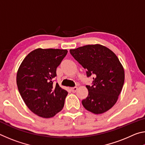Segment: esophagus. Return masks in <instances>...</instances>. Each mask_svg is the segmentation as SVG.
I'll use <instances>...</instances> for the list:
<instances>
[{
  "instance_id": "1",
  "label": "esophagus",
  "mask_w": 145,
  "mask_h": 145,
  "mask_svg": "<svg viewBox=\"0 0 145 145\" xmlns=\"http://www.w3.org/2000/svg\"><path fill=\"white\" fill-rule=\"evenodd\" d=\"M78 88L77 87H73V88H71V91H72V92L73 93H75L76 91H77Z\"/></svg>"
}]
</instances>
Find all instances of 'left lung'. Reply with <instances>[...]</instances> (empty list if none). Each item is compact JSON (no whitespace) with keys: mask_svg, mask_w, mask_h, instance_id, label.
Masks as SVG:
<instances>
[{"mask_svg":"<svg viewBox=\"0 0 145 145\" xmlns=\"http://www.w3.org/2000/svg\"><path fill=\"white\" fill-rule=\"evenodd\" d=\"M70 52L86 70L88 77L94 75L93 86H86L88 96L82 101L83 106L96 114L107 111L116 103L124 84V68L119 59L100 44L70 49Z\"/></svg>","mask_w":145,"mask_h":145,"instance_id":"obj_1","label":"left lung"}]
</instances>
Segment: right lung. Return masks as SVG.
<instances>
[{
	"label": "right lung",
	"mask_w": 145,
	"mask_h": 145,
	"mask_svg": "<svg viewBox=\"0 0 145 145\" xmlns=\"http://www.w3.org/2000/svg\"><path fill=\"white\" fill-rule=\"evenodd\" d=\"M66 49L37 48L24 58L16 73V84L22 98L38 116L50 118L60 112L68 92L53 84L56 68L67 54Z\"/></svg>",
	"instance_id": "obj_1"
}]
</instances>
